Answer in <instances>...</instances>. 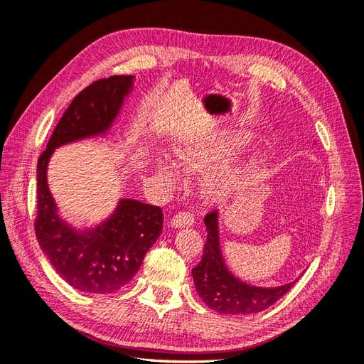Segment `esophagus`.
Here are the masks:
<instances>
[{"mask_svg": "<svg viewBox=\"0 0 364 364\" xmlns=\"http://www.w3.org/2000/svg\"><path fill=\"white\" fill-rule=\"evenodd\" d=\"M194 223V217L190 213H179L170 220L171 228H190Z\"/></svg>", "mask_w": 364, "mask_h": 364, "instance_id": "34e87169", "label": "esophagus"}]
</instances>
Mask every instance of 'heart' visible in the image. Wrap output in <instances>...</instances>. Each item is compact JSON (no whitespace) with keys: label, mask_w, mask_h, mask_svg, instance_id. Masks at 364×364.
<instances>
[{"label":"heart","mask_w":364,"mask_h":364,"mask_svg":"<svg viewBox=\"0 0 364 364\" xmlns=\"http://www.w3.org/2000/svg\"><path fill=\"white\" fill-rule=\"evenodd\" d=\"M243 139L238 136H214V138H197L185 142L176 150V158L181 168L188 174L208 173L217 168L226 158L243 144ZM153 168L168 186H174L179 182V173L176 164L167 156H155ZM241 173L218 174L208 181V193L214 199H223L234 191Z\"/></svg>","instance_id":"obj_1"}]
</instances>
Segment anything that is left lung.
I'll return each instance as SVG.
<instances>
[{
  "label": "left lung",
  "instance_id": "8db88e82",
  "mask_svg": "<svg viewBox=\"0 0 364 364\" xmlns=\"http://www.w3.org/2000/svg\"><path fill=\"white\" fill-rule=\"evenodd\" d=\"M208 240L202 261L193 269V279L200 299L222 314H253L266 310L287 293L294 282L278 287H257L237 278L226 266L220 245L218 213L205 217Z\"/></svg>",
  "mask_w": 364,
  "mask_h": 364
}]
</instances>
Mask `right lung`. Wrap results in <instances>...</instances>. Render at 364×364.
<instances>
[{
	"mask_svg": "<svg viewBox=\"0 0 364 364\" xmlns=\"http://www.w3.org/2000/svg\"><path fill=\"white\" fill-rule=\"evenodd\" d=\"M134 82L135 75H112L85 87L62 115L38 159L35 230L39 246L59 277L83 293L109 294L127 285L159 238L164 214L159 206L119 199L102 223L77 229L59 214L48 188V162L58 147L107 135L134 91Z\"/></svg>",
	"mask_w": 364,
	"mask_h": 364,
	"instance_id": "1",
	"label": "right lung"
}]
</instances>
